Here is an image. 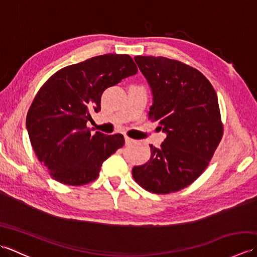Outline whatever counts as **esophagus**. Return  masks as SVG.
I'll return each instance as SVG.
<instances>
[{"mask_svg": "<svg viewBox=\"0 0 257 257\" xmlns=\"http://www.w3.org/2000/svg\"><path fill=\"white\" fill-rule=\"evenodd\" d=\"M124 141H125V145H127V146H129V145H133V144H135V143H136V140H134V139H132V138L127 137V136H125V137H124Z\"/></svg>", "mask_w": 257, "mask_h": 257, "instance_id": "obj_1", "label": "esophagus"}]
</instances>
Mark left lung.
Listing matches in <instances>:
<instances>
[{
  "instance_id": "1",
  "label": "left lung",
  "mask_w": 257,
  "mask_h": 257,
  "mask_svg": "<svg viewBox=\"0 0 257 257\" xmlns=\"http://www.w3.org/2000/svg\"><path fill=\"white\" fill-rule=\"evenodd\" d=\"M135 61L154 95L149 119L167 138L158 148L150 145L149 161L135 167L133 177L149 192H177L203 173L223 137L216 92L203 74L182 62L161 56Z\"/></svg>"
}]
</instances>
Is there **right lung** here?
Masks as SVG:
<instances>
[{
	"instance_id": "add662e5",
	"label": "right lung",
	"mask_w": 257,
	"mask_h": 257,
	"mask_svg": "<svg viewBox=\"0 0 257 257\" xmlns=\"http://www.w3.org/2000/svg\"><path fill=\"white\" fill-rule=\"evenodd\" d=\"M138 68L129 55L105 54L52 75L33 100L26 128L37 159L63 184H88L102 162L124 145L122 135L90 134V111L100 110L102 92Z\"/></svg>"
}]
</instances>
